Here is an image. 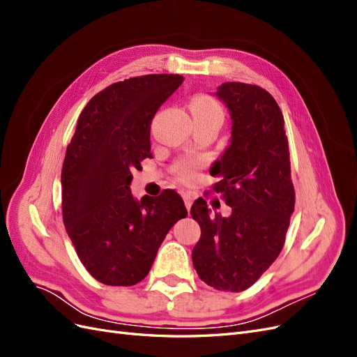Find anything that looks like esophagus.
Wrapping results in <instances>:
<instances>
[{"label": "esophagus", "mask_w": 357, "mask_h": 357, "mask_svg": "<svg viewBox=\"0 0 357 357\" xmlns=\"http://www.w3.org/2000/svg\"><path fill=\"white\" fill-rule=\"evenodd\" d=\"M183 199H185V205H186V208L189 210L192 207V204H193V197L190 195V193H183Z\"/></svg>", "instance_id": "34e87169"}]
</instances>
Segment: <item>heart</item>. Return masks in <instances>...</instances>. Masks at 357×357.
I'll use <instances>...</instances> for the list:
<instances>
[{
	"instance_id": "1",
	"label": "heart",
	"mask_w": 357,
	"mask_h": 357,
	"mask_svg": "<svg viewBox=\"0 0 357 357\" xmlns=\"http://www.w3.org/2000/svg\"><path fill=\"white\" fill-rule=\"evenodd\" d=\"M190 109H192L193 117H222L223 119V113L220 110V107L218 105V102L211 100L207 95L195 96V98L192 100ZM190 169H192V165L189 162H183V164H180L177 168L178 174L185 178L190 176Z\"/></svg>"
}]
</instances>
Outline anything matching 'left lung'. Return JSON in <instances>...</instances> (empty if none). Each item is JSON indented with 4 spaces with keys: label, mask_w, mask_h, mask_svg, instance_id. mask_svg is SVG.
Returning a JSON list of instances; mask_svg holds the SVG:
<instances>
[{
    "label": "left lung",
    "mask_w": 357,
    "mask_h": 357,
    "mask_svg": "<svg viewBox=\"0 0 357 357\" xmlns=\"http://www.w3.org/2000/svg\"><path fill=\"white\" fill-rule=\"evenodd\" d=\"M214 95L231 114V143L210 168L219 177L231 215L210 214L195 201L192 218L201 238L192 250L199 278L225 291L250 287L271 266L284 245L295 190L290 180L284 119L278 104L256 84L226 82Z\"/></svg>",
    "instance_id": "8db88e82"
}]
</instances>
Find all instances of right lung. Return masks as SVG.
Segmentation results:
<instances>
[{
	"label": "right lung",
	"instance_id": "right-lung-1",
	"mask_svg": "<svg viewBox=\"0 0 357 357\" xmlns=\"http://www.w3.org/2000/svg\"><path fill=\"white\" fill-rule=\"evenodd\" d=\"M183 83L147 74L110 84L84 107L63 159L62 218L89 274L134 286L149 274L165 235L188 210L174 190L132 197V169L150 153V123Z\"/></svg>",
	"mask_w": 357,
	"mask_h": 357
}]
</instances>
